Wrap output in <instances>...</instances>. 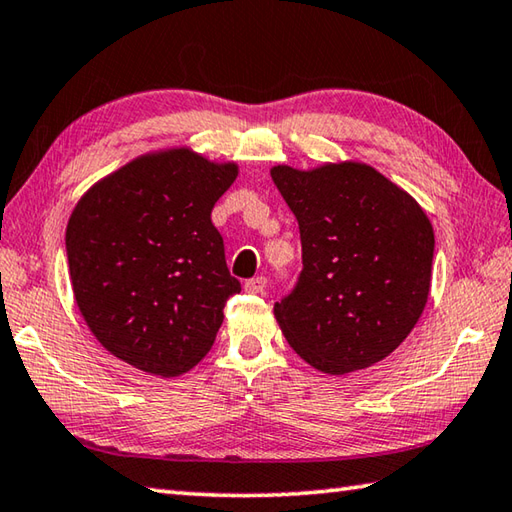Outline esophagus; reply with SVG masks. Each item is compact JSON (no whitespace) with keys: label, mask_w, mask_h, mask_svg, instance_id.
Wrapping results in <instances>:
<instances>
[{"label":"esophagus","mask_w":512,"mask_h":512,"mask_svg":"<svg viewBox=\"0 0 512 512\" xmlns=\"http://www.w3.org/2000/svg\"><path fill=\"white\" fill-rule=\"evenodd\" d=\"M266 284H268L266 277L257 275V277H250V280H246L244 288H246L248 293H264L266 291Z\"/></svg>","instance_id":"34e87169"}]
</instances>
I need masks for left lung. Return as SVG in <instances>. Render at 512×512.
Here are the masks:
<instances>
[{"label": "left lung", "mask_w": 512, "mask_h": 512, "mask_svg": "<svg viewBox=\"0 0 512 512\" xmlns=\"http://www.w3.org/2000/svg\"><path fill=\"white\" fill-rule=\"evenodd\" d=\"M271 176L302 241V271L275 302L288 345L324 374L371 367L410 336L425 309L430 219L369 165H277Z\"/></svg>", "instance_id": "8db88e82"}]
</instances>
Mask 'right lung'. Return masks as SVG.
I'll list each match as a JSON object with an SVG mask.
<instances>
[{"label": "right lung", "instance_id": "right-lung-1", "mask_svg": "<svg viewBox=\"0 0 512 512\" xmlns=\"http://www.w3.org/2000/svg\"><path fill=\"white\" fill-rule=\"evenodd\" d=\"M237 179L188 150L143 156L94 185L67 226L78 309L116 358L179 376L210 351L241 291L210 212Z\"/></svg>", "mask_w": 512, "mask_h": 512}]
</instances>
